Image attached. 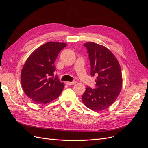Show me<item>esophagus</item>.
Returning a JSON list of instances; mask_svg holds the SVG:
<instances>
[{"label": "esophagus", "mask_w": 148, "mask_h": 148, "mask_svg": "<svg viewBox=\"0 0 148 148\" xmlns=\"http://www.w3.org/2000/svg\"><path fill=\"white\" fill-rule=\"evenodd\" d=\"M77 82H66V84L67 85H73V84H75L77 83Z\"/></svg>", "instance_id": "esophagus-1"}]
</instances>
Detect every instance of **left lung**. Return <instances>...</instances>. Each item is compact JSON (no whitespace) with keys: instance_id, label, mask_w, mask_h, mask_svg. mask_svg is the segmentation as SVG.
<instances>
[{"instance_id":"obj_1","label":"left lung","mask_w":148,"mask_h":148,"mask_svg":"<svg viewBox=\"0 0 148 148\" xmlns=\"http://www.w3.org/2000/svg\"><path fill=\"white\" fill-rule=\"evenodd\" d=\"M91 64V75L97 76L96 89L87 87L82 101L95 112L104 110L117 99L122 87V74L119 62L109 49L95 42L84 44Z\"/></svg>"}]
</instances>
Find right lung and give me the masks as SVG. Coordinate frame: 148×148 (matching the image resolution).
I'll list each match as a JSON object with an SVG mask.
<instances>
[{
	"mask_svg": "<svg viewBox=\"0 0 148 148\" xmlns=\"http://www.w3.org/2000/svg\"><path fill=\"white\" fill-rule=\"evenodd\" d=\"M66 43L49 42L37 48L28 57L21 71V82L25 95L33 102L47 104L56 99L64 83L53 78L54 62Z\"/></svg>",
	"mask_w": 148,
	"mask_h": 148,
	"instance_id": "1",
	"label": "right lung"
}]
</instances>
